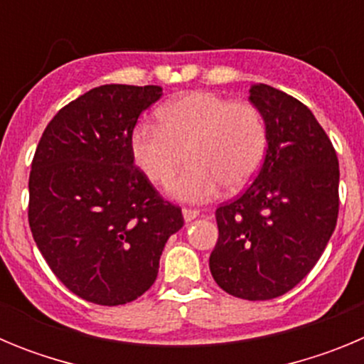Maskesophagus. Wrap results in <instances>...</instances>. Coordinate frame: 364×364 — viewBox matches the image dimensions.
Returning a JSON list of instances; mask_svg holds the SVG:
<instances>
[{
  "label": "esophagus",
  "instance_id": "34e87169",
  "mask_svg": "<svg viewBox=\"0 0 364 364\" xmlns=\"http://www.w3.org/2000/svg\"><path fill=\"white\" fill-rule=\"evenodd\" d=\"M182 215H184L186 222H191L198 217V210H191V208H184L182 210Z\"/></svg>",
  "mask_w": 364,
  "mask_h": 364
}]
</instances>
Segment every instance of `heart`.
Instances as JSON below:
<instances>
[{
  "instance_id": "obj_1",
  "label": "heart",
  "mask_w": 364,
  "mask_h": 364,
  "mask_svg": "<svg viewBox=\"0 0 364 364\" xmlns=\"http://www.w3.org/2000/svg\"><path fill=\"white\" fill-rule=\"evenodd\" d=\"M159 120L136 124L131 151L144 175L159 186L171 184L188 151L191 166L171 186L180 200H211L224 184L244 188L264 162L266 122L247 102L210 91L184 92L159 109Z\"/></svg>"
}]
</instances>
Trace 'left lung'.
<instances>
[{"mask_svg": "<svg viewBox=\"0 0 364 364\" xmlns=\"http://www.w3.org/2000/svg\"><path fill=\"white\" fill-rule=\"evenodd\" d=\"M250 102L268 129L259 175L217 210L210 257L215 282L233 297L268 301L306 277L339 213V162L314 112L294 96L257 83Z\"/></svg>", "mask_w": 364, "mask_h": 364, "instance_id": "left-lung-1", "label": "left lung"}]
</instances>
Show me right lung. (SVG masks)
Segmentation results:
<instances>
[{
	"label": "right lung",
	"instance_id": "1",
	"mask_svg": "<svg viewBox=\"0 0 364 364\" xmlns=\"http://www.w3.org/2000/svg\"><path fill=\"white\" fill-rule=\"evenodd\" d=\"M159 85H100L56 112L28 176V226L73 294L125 304L153 286L167 239L184 226L134 166L131 134Z\"/></svg>",
	"mask_w": 364,
	"mask_h": 364
}]
</instances>
